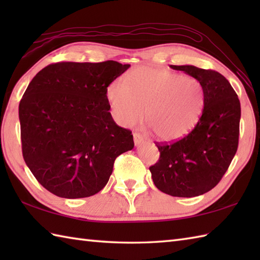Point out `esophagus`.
Returning a JSON list of instances; mask_svg holds the SVG:
<instances>
[{"label":"esophagus","instance_id":"esophagus-1","mask_svg":"<svg viewBox=\"0 0 260 260\" xmlns=\"http://www.w3.org/2000/svg\"><path fill=\"white\" fill-rule=\"evenodd\" d=\"M144 142V137H143L140 133H134V143L136 146H139L140 144Z\"/></svg>","mask_w":260,"mask_h":260}]
</instances>
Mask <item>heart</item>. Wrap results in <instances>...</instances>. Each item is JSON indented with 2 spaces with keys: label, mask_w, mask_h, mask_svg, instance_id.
Returning <instances> with one entry per match:
<instances>
[{
  "label": "heart",
  "mask_w": 260,
  "mask_h": 260,
  "mask_svg": "<svg viewBox=\"0 0 260 260\" xmlns=\"http://www.w3.org/2000/svg\"><path fill=\"white\" fill-rule=\"evenodd\" d=\"M107 98L117 123L133 126L142 118L153 135L178 141L194 128L204 107L200 81L168 69L137 68L107 88Z\"/></svg>",
  "instance_id": "b5f03b06"
}]
</instances>
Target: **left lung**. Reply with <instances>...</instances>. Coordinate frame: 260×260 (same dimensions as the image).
Masks as SVG:
<instances>
[{"instance_id": "obj_1", "label": "left lung", "mask_w": 260, "mask_h": 260, "mask_svg": "<svg viewBox=\"0 0 260 260\" xmlns=\"http://www.w3.org/2000/svg\"><path fill=\"white\" fill-rule=\"evenodd\" d=\"M201 82L202 115L189 134L174 143H156L157 163L150 168L154 184L172 197L207 193L227 172L238 148L240 102L224 77L194 66H170Z\"/></svg>"}]
</instances>
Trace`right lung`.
Returning a JSON list of instances; mask_svg holds the SVG:
<instances>
[{
    "label": "right lung",
    "mask_w": 260,
    "mask_h": 260,
    "mask_svg": "<svg viewBox=\"0 0 260 260\" xmlns=\"http://www.w3.org/2000/svg\"><path fill=\"white\" fill-rule=\"evenodd\" d=\"M131 67L104 62H57L39 71L19 105L23 158L54 196L96 194L116 157L134 147L129 129L109 113L107 87Z\"/></svg>",
    "instance_id": "obj_1"
}]
</instances>
